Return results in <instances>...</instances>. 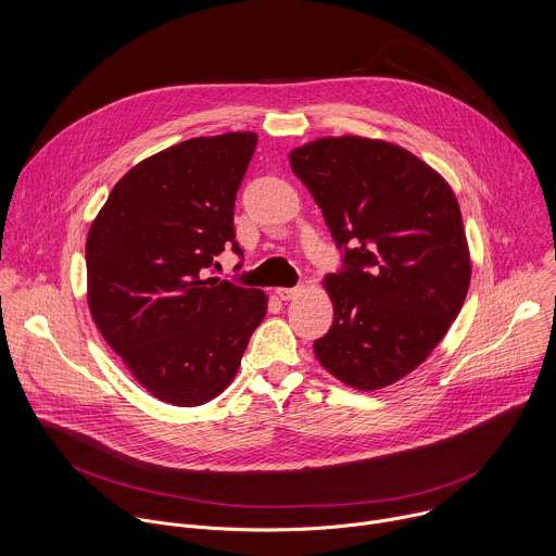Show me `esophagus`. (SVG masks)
I'll list each match as a JSON object with an SVG mask.
<instances>
[{
    "instance_id": "esophagus-1",
    "label": "esophagus",
    "mask_w": 556,
    "mask_h": 556,
    "mask_svg": "<svg viewBox=\"0 0 556 556\" xmlns=\"http://www.w3.org/2000/svg\"><path fill=\"white\" fill-rule=\"evenodd\" d=\"M299 290H301V288H277V296H279L281 301H290V299H294V296L299 294Z\"/></svg>"
}]
</instances>
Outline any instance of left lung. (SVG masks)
<instances>
[{
    "label": "left lung",
    "instance_id": "1",
    "mask_svg": "<svg viewBox=\"0 0 556 556\" xmlns=\"http://www.w3.org/2000/svg\"><path fill=\"white\" fill-rule=\"evenodd\" d=\"M288 159L344 247L346 270L323 279L333 323L314 353L355 391L387 389L428 359L465 303L458 201L434 167L384 139L318 137Z\"/></svg>",
    "mask_w": 556,
    "mask_h": 556
}]
</instances>
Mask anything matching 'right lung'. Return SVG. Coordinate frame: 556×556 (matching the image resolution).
<instances>
[{"mask_svg":"<svg viewBox=\"0 0 556 556\" xmlns=\"http://www.w3.org/2000/svg\"><path fill=\"white\" fill-rule=\"evenodd\" d=\"M257 135L174 143L132 165L87 236V303L106 344L156 400L201 406L236 378L268 294L205 277L236 244V194Z\"/></svg>","mask_w":556,"mask_h":556,"instance_id":"1","label":"right lung"}]
</instances>
